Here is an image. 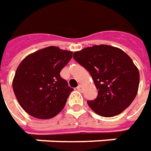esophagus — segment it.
I'll return each mask as SVG.
<instances>
[{"instance_id": "obj_1", "label": "esophagus", "mask_w": 151, "mask_h": 151, "mask_svg": "<svg viewBox=\"0 0 151 151\" xmlns=\"http://www.w3.org/2000/svg\"><path fill=\"white\" fill-rule=\"evenodd\" d=\"M77 90L80 91H81L83 90V86L82 85H79L78 86H77Z\"/></svg>"}]
</instances>
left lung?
I'll use <instances>...</instances> for the list:
<instances>
[{
    "mask_svg": "<svg viewBox=\"0 0 151 151\" xmlns=\"http://www.w3.org/2000/svg\"><path fill=\"white\" fill-rule=\"evenodd\" d=\"M73 57L90 72L98 90L96 99L87 101L96 114L113 117L132 103L139 90V72L125 52L100 44L76 51Z\"/></svg>",
    "mask_w": 151,
    "mask_h": 151,
    "instance_id": "8db88e82",
    "label": "left lung"
}]
</instances>
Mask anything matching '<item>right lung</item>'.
I'll use <instances>...</instances> for the list:
<instances>
[{
    "label": "right lung",
    "mask_w": 151,
    "mask_h": 151,
    "mask_svg": "<svg viewBox=\"0 0 151 151\" xmlns=\"http://www.w3.org/2000/svg\"><path fill=\"white\" fill-rule=\"evenodd\" d=\"M73 52L50 46L25 57L18 65L12 88L23 110L36 119H49L63 110L73 88L60 75Z\"/></svg>",
    "instance_id": "add662e5"
}]
</instances>
